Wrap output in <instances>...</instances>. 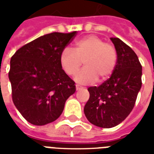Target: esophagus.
I'll return each instance as SVG.
<instances>
[{
	"label": "esophagus",
	"instance_id": "esophagus-1",
	"mask_svg": "<svg viewBox=\"0 0 154 154\" xmlns=\"http://www.w3.org/2000/svg\"><path fill=\"white\" fill-rule=\"evenodd\" d=\"M75 88H76V90H79V89H80V86H79V85H75Z\"/></svg>",
	"mask_w": 154,
	"mask_h": 154
}]
</instances>
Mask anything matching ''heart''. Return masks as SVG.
I'll return each instance as SVG.
<instances>
[{"mask_svg": "<svg viewBox=\"0 0 154 154\" xmlns=\"http://www.w3.org/2000/svg\"><path fill=\"white\" fill-rule=\"evenodd\" d=\"M60 61L64 71L69 76L75 75L82 62L85 68L75 76V81L88 85L107 79L114 72L117 54L112 45L104 43L101 38L90 35L77 40L74 50L69 47L62 51Z\"/></svg>", "mask_w": 154, "mask_h": 154, "instance_id": "1", "label": "heart"}]
</instances>
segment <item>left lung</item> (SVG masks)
<instances>
[{"instance_id":"left-lung-1","label":"left lung","mask_w":154,"mask_h":154,"mask_svg":"<svg viewBox=\"0 0 154 154\" xmlns=\"http://www.w3.org/2000/svg\"><path fill=\"white\" fill-rule=\"evenodd\" d=\"M117 53V62L109 79L89 87V99L84 112L97 127L117 126L134 109L142 86V65L135 52L119 38H110Z\"/></svg>"}]
</instances>
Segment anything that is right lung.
<instances>
[{
    "label": "right lung",
    "instance_id": "add662e5",
    "mask_svg": "<svg viewBox=\"0 0 154 154\" xmlns=\"http://www.w3.org/2000/svg\"><path fill=\"white\" fill-rule=\"evenodd\" d=\"M76 33L46 34L20 48L11 59L13 103L30 124L41 126L56 120L75 92L60 57Z\"/></svg>",
    "mask_w": 154,
    "mask_h": 154
}]
</instances>
